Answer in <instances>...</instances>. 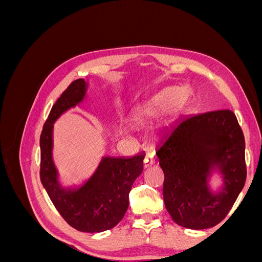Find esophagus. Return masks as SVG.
Here are the masks:
<instances>
[{
  "instance_id": "34e87169",
  "label": "esophagus",
  "mask_w": 262,
  "mask_h": 262,
  "mask_svg": "<svg viewBox=\"0 0 262 262\" xmlns=\"http://www.w3.org/2000/svg\"><path fill=\"white\" fill-rule=\"evenodd\" d=\"M154 163H155L154 157H153L152 155H150V154H147V155L144 157L143 165H144V167H145V168L149 167V166H152Z\"/></svg>"
}]
</instances>
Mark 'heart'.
Listing matches in <instances>:
<instances>
[{
  "mask_svg": "<svg viewBox=\"0 0 262 262\" xmlns=\"http://www.w3.org/2000/svg\"><path fill=\"white\" fill-rule=\"evenodd\" d=\"M188 96V92L185 89H172V87H168L165 89L162 92L158 93L157 95L150 99V101L141 110L136 114L137 119H144V118H150L155 116H160L166 110L176 106L180 105Z\"/></svg>",
  "mask_w": 262,
  "mask_h": 262,
  "instance_id": "obj_1",
  "label": "heart"
}]
</instances>
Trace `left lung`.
Masks as SVG:
<instances>
[{
	"label": "left lung",
	"mask_w": 262,
	"mask_h": 262,
	"mask_svg": "<svg viewBox=\"0 0 262 262\" xmlns=\"http://www.w3.org/2000/svg\"><path fill=\"white\" fill-rule=\"evenodd\" d=\"M156 155L165 175V207L175 223L204 229L225 219L247 176L244 133L232 110L180 119L157 146ZM216 167L224 175L225 187L214 195L207 178Z\"/></svg>",
	"instance_id": "1"
}]
</instances>
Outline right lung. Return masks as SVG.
Wrapping results in <instances>:
<instances>
[{"mask_svg":"<svg viewBox=\"0 0 262 262\" xmlns=\"http://www.w3.org/2000/svg\"><path fill=\"white\" fill-rule=\"evenodd\" d=\"M87 83L73 81L52 106L40 134V180L55 209L69 225L80 232L99 233L115 227L129 207V192L143 171L144 154L104 157L94 175L78 189L58 182L52 161L53 122L84 99Z\"/></svg>","mask_w":262,"mask_h":262,"instance_id":"obj_1","label":"right lung"}]
</instances>
